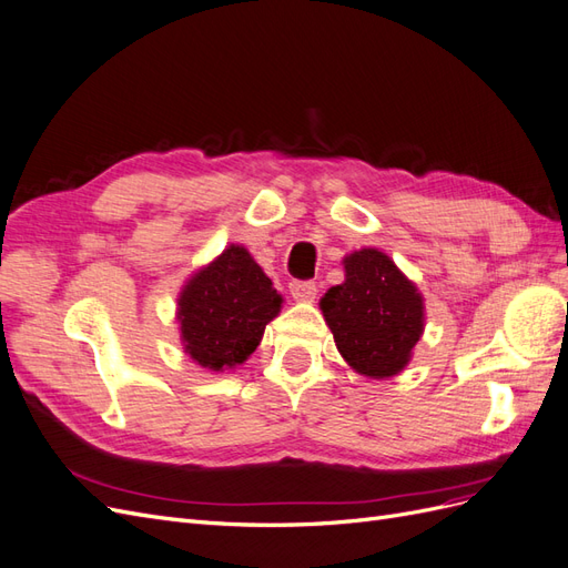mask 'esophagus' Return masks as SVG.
I'll list each match as a JSON object with an SVG mask.
<instances>
[{
	"mask_svg": "<svg viewBox=\"0 0 568 568\" xmlns=\"http://www.w3.org/2000/svg\"><path fill=\"white\" fill-rule=\"evenodd\" d=\"M294 301H313L317 296V284L311 280H294L288 284Z\"/></svg>",
	"mask_w": 568,
	"mask_h": 568,
	"instance_id": "34e87169",
	"label": "esophagus"
}]
</instances>
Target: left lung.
Here are the masks:
<instances>
[{
  "instance_id": "1",
  "label": "left lung",
  "mask_w": 568,
  "mask_h": 568,
  "mask_svg": "<svg viewBox=\"0 0 568 568\" xmlns=\"http://www.w3.org/2000/svg\"><path fill=\"white\" fill-rule=\"evenodd\" d=\"M346 282L320 301L343 359L372 379L405 369L424 332V301L417 286L376 248L346 255Z\"/></svg>"
}]
</instances>
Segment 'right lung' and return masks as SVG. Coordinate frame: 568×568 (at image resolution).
<instances>
[{"label": "right lung", "mask_w": 568, "mask_h": 568, "mask_svg": "<svg viewBox=\"0 0 568 568\" xmlns=\"http://www.w3.org/2000/svg\"><path fill=\"white\" fill-rule=\"evenodd\" d=\"M282 296L244 246H230L189 280L178 298L184 353L211 372L244 365Z\"/></svg>", "instance_id": "obj_1"}]
</instances>
